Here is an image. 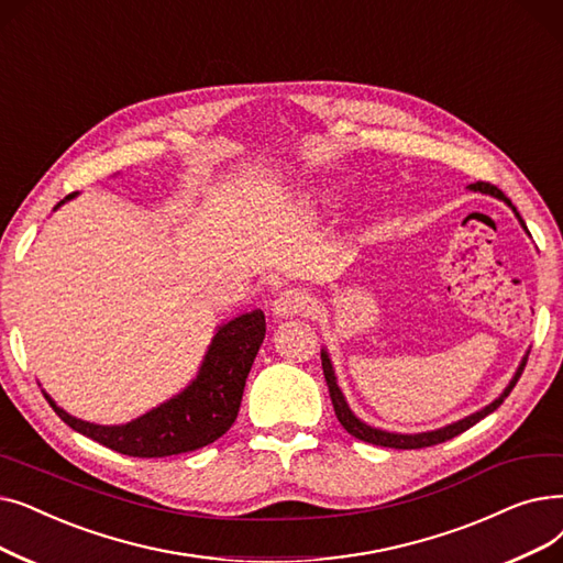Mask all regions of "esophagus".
<instances>
[{
    "label": "esophagus",
    "instance_id": "34e87169",
    "mask_svg": "<svg viewBox=\"0 0 563 563\" xmlns=\"http://www.w3.org/2000/svg\"><path fill=\"white\" fill-rule=\"evenodd\" d=\"M272 310L276 317H291V314H306L312 310V299L306 295L303 289L289 287L283 289L280 295L274 299Z\"/></svg>",
    "mask_w": 563,
    "mask_h": 563
}]
</instances>
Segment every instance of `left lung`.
<instances>
[{
    "label": "left lung",
    "mask_w": 563,
    "mask_h": 563,
    "mask_svg": "<svg viewBox=\"0 0 563 563\" xmlns=\"http://www.w3.org/2000/svg\"><path fill=\"white\" fill-rule=\"evenodd\" d=\"M470 190H478V192H485V195H493V198H497V200H504L512 211H516L520 225L527 230V225H525V221H522V216L518 213V209L510 205V200L506 198V195H504L497 186L487 184V181H476V184H470ZM527 356H529V354H527ZM527 356L522 358L520 368L516 371V375H512L510 384L504 388V394H501L495 402H490L487 407H483L481 411L472 413V417L462 419V421H455V423H451V426H446V428L430 430V432H419V434L386 432V430L373 428V426H368V423H363L361 419H356L354 411L350 409V405H347V400H345V396H342V390H340L338 382H335V373H333V365H331V358H329L327 350H322V368H324V379H327V384H329V396H331V402H333V409H335V417H338L340 426L345 428L352 437L361 439V442H368V444H375V446H386V449H426V446H434V444L449 442V439H453V437H457L460 432H464V430H470L472 426H476L481 419L487 417V413H493V411L504 402V398L510 394L512 386L518 384V379H520V375H522V371H525V365H527Z\"/></svg>",
    "instance_id": "8db88e82"
}]
</instances>
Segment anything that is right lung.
<instances>
[{"label":"right lung","mask_w":563,"mask_h":563,"mask_svg":"<svg viewBox=\"0 0 563 563\" xmlns=\"http://www.w3.org/2000/svg\"><path fill=\"white\" fill-rule=\"evenodd\" d=\"M76 195L78 192L66 195L57 207ZM264 333L266 322L262 310L239 314L228 324L218 327L198 377L179 396L124 426L80 421L57 407L51 396H43L66 426L117 453L133 457H165L198 451L232 428L241 407L243 386H246Z\"/></svg>","instance_id":"add662e5"}]
</instances>
